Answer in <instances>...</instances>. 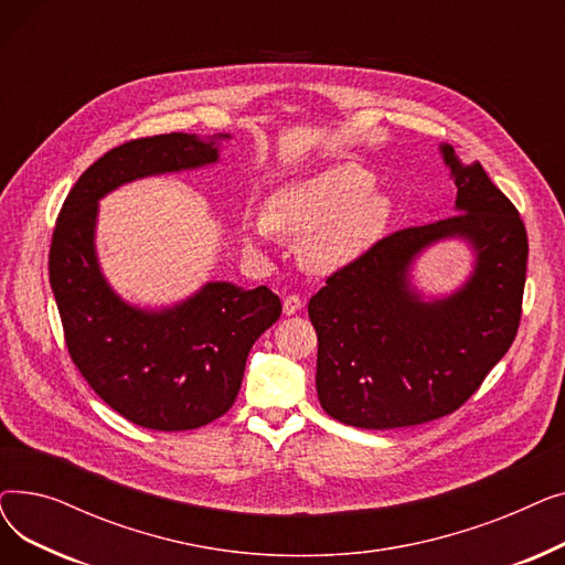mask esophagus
I'll return each mask as SVG.
<instances>
[{"label": "esophagus", "mask_w": 565, "mask_h": 565, "mask_svg": "<svg viewBox=\"0 0 565 565\" xmlns=\"http://www.w3.org/2000/svg\"><path fill=\"white\" fill-rule=\"evenodd\" d=\"M305 302L300 300V295H286L284 298V316H295L298 311H302Z\"/></svg>", "instance_id": "34e87169"}]
</instances>
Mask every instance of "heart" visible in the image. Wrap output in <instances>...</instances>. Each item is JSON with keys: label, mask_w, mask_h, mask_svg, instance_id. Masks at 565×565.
Returning a JSON list of instances; mask_svg holds the SVG:
<instances>
[{"label": "heart", "mask_w": 565, "mask_h": 565, "mask_svg": "<svg viewBox=\"0 0 565 565\" xmlns=\"http://www.w3.org/2000/svg\"><path fill=\"white\" fill-rule=\"evenodd\" d=\"M373 190L375 178L358 164L316 171L281 185L270 211L247 207L243 237L249 247H265L279 233L305 237V260L318 270H337L369 252L392 220V199Z\"/></svg>", "instance_id": "1"}]
</instances>
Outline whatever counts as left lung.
<instances>
[{
    "instance_id": "8db88e82",
    "label": "left lung",
    "mask_w": 565,
    "mask_h": 565,
    "mask_svg": "<svg viewBox=\"0 0 565 565\" xmlns=\"http://www.w3.org/2000/svg\"><path fill=\"white\" fill-rule=\"evenodd\" d=\"M456 183L454 215L396 231L334 273L309 300L318 334L316 390L341 424L387 430L458 409L509 352L520 324L526 231L479 162L439 143ZM470 247L472 270L426 296L413 265L439 242Z\"/></svg>"
}]
</instances>
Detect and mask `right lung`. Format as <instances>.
Wrapping results in <instances>:
<instances>
[{
    "label": "right lung",
    "instance_id": "right-lung-1",
    "mask_svg": "<svg viewBox=\"0 0 565 565\" xmlns=\"http://www.w3.org/2000/svg\"><path fill=\"white\" fill-rule=\"evenodd\" d=\"M228 139L171 132L111 148L79 175L54 226L50 286L71 358L92 390L141 428L192 430L228 412L247 354L279 320L281 302L270 288L231 281H205L167 307L124 300L98 260V203L139 178L217 164Z\"/></svg>",
    "mask_w": 565,
    "mask_h": 565
}]
</instances>
